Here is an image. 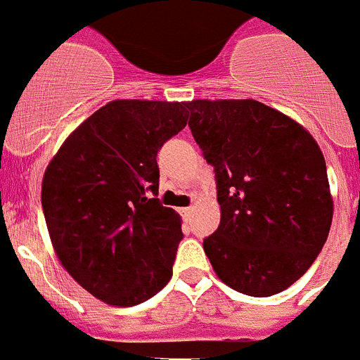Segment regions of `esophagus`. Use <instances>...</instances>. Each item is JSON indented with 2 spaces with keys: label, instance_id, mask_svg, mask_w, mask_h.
Here are the masks:
<instances>
[{
  "label": "esophagus",
  "instance_id": "obj_1",
  "mask_svg": "<svg viewBox=\"0 0 360 360\" xmlns=\"http://www.w3.org/2000/svg\"><path fill=\"white\" fill-rule=\"evenodd\" d=\"M193 206H188V208H182V215H186V217H188L189 214H193Z\"/></svg>",
  "mask_w": 360,
  "mask_h": 360
}]
</instances>
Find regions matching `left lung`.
<instances>
[{
    "instance_id": "8db88e82",
    "label": "left lung",
    "mask_w": 360,
    "mask_h": 360,
    "mask_svg": "<svg viewBox=\"0 0 360 360\" xmlns=\"http://www.w3.org/2000/svg\"><path fill=\"white\" fill-rule=\"evenodd\" d=\"M189 128L214 165L221 223L202 247L236 292L269 297L307 273L329 236L326 158L288 115L257 100H193Z\"/></svg>"
}]
</instances>
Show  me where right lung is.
Listing matches in <instances>:
<instances>
[{
	"mask_svg": "<svg viewBox=\"0 0 360 360\" xmlns=\"http://www.w3.org/2000/svg\"><path fill=\"white\" fill-rule=\"evenodd\" d=\"M186 102L113 100L48 163L42 210L57 258L89 294L134 307L172 277L182 219L156 197V156L188 124Z\"/></svg>",
	"mask_w": 360,
	"mask_h": 360,
	"instance_id": "right-lung-1",
	"label": "right lung"
}]
</instances>
